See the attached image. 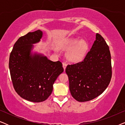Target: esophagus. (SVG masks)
Masks as SVG:
<instances>
[{
	"label": "esophagus",
	"mask_w": 125,
	"mask_h": 125,
	"mask_svg": "<svg viewBox=\"0 0 125 125\" xmlns=\"http://www.w3.org/2000/svg\"><path fill=\"white\" fill-rule=\"evenodd\" d=\"M66 66H67V64H66V63H65V62H63V63H62V66H63V68H64V71H65V69H66Z\"/></svg>",
	"instance_id": "esophagus-1"
}]
</instances>
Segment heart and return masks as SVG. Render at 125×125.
Masks as SVG:
<instances>
[{
	"instance_id": "obj_1",
	"label": "heart",
	"mask_w": 125,
	"mask_h": 125,
	"mask_svg": "<svg viewBox=\"0 0 125 125\" xmlns=\"http://www.w3.org/2000/svg\"><path fill=\"white\" fill-rule=\"evenodd\" d=\"M58 48L68 51L66 58L72 62H78L83 60L88 50V44L85 40L78 39H67L59 42Z\"/></svg>"
}]
</instances>
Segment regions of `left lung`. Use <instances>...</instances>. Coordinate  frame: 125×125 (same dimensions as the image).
Returning a JSON list of instances; mask_svg holds the SVG:
<instances>
[{
	"instance_id": "1",
	"label": "left lung",
	"mask_w": 125,
	"mask_h": 125,
	"mask_svg": "<svg viewBox=\"0 0 125 125\" xmlns=\"http://www.w3.org/2000/svg\"><path fill=\"white\" fill-rule=\"evenodd\" d=\"M72 97L79 102L96 98L105 91L112 78L109 47L100 34L81 62L68 65L65 69Z\"/></svg>"
}]
</instances>
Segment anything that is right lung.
<instances>
[{
	"label": "right lung",
	"mask_w": 125,
	"mask_h": 125,
	"mask_svg": "<svg viewBox=\"0 0 125 125\" xmlns=\"http://www.w3.org/2000/svg\"><path fill=\"white\" fill-rule=\"evenodd\" d=\"M42 36L40 30L20 37L10 56V74L15 91L29 101L40 102L49 97L53 85L64 69L60 61L48 59L40 53L32 52L33 44Z\"/></svg>",
	"instance_id": "right-lung-1"
}]
</instances>
